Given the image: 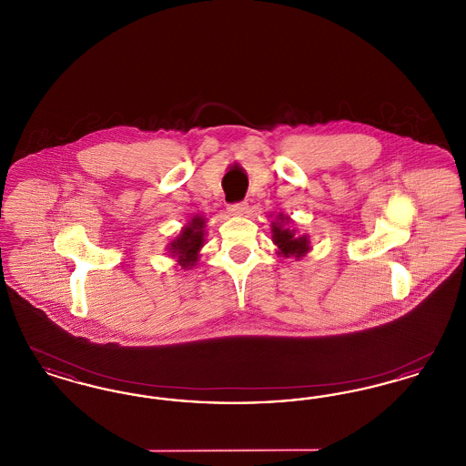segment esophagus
Returning <instances> with one entry per match:
<instances>
[{"mask_svg":"<svg viewBox=\"0 0 466 466\" xmlns=\"http://www.w3.org/2000/svg\"><path fill=\"white\" fill-rule=\"evenodd\" d=\"M246 209H248V204H246V202H236V204H230V206L227 208L228 215H232V217H241V215L246 213Z\"/></svg>","mask_w":466,"mask_h":466,"instance_id":"esophagus-1","label":"esophagus"}]
</instances>
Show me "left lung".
<instances>
[{"instance_id": "left-lung-1", "label": "left lung", "mask_w": 466, "mask_h": 466, "mask_svg": "<svg viewBox=\"0 0 466 466\" xmlns=\"http://www.w3.org/2000/svg\"><path fill=\"white\" fill-rule=\"evenodd\" d=\"M289 218L283 213L276 217V220L270 225L272 230V241L278 246V255L283 257H295L300 258L309 251V238L299 236L295 228H289Z\"/></svg>"}]
</instances>
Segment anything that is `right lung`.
Returning a JSON list of instances; mask_svg holds the SVG:
<instances>
[{"instance_id":"1","label":"right lung","mask_w":466,"mask_h":466,"mask_svg":"<svg viewBox=\"0 0 466 466\" xmlns=\"http://www.w3.org/2000/svg\"><path fill=\"white\" fill-rule=\"evenodd\" d=\"M204 227L206 220L202 217H194L181 228L177 239L169 244V255L177 258V266L181 268L196 266L200 248L204 246Z\"/></svg>"}]
</instances>
